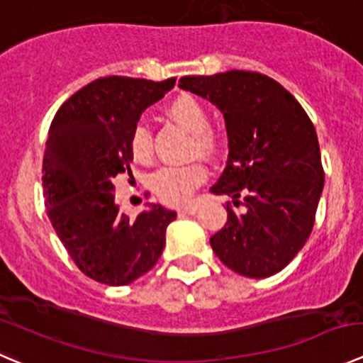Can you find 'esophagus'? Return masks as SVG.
<instances>
[{
  "mask_svg": "<svg viewBox=\"0 0 363 363\" xmlns=\"http://www.w3.org/2000/svg\"><path fill=\"white\" fill-rule=\"evenodd\" d=\"M197 210H199V206H197L196 203H189V204H183V206L180 208V213L194 215V213H197Z\"/></svg>",
  "mask_w": 363,
  "mask_h": 363,
  "instance_id": "1",
  "label": "esophagus"
}]
</instances>
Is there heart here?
I'll return each instance as SVG.
<instances>
[{
  "mask_svg": "<svg viewBox=\"0 0 363 363\" xmlns=\"http://www.w3.org/2000/svg\"><path fill=\"white\" fill-rule=\"evenodd\" d=\"M167 114L177 123L194 134L192 148L204 155H211L217 148V135L208 128V114L203 104L189 93L174 96L167 106ZM130 152L139 162L152 159L153 145L148 125L139 121L130 135ZM206 178L203 164H183V166H164L153 174L152 186L162 199L171 203H182L192 196L194 189Z\"/></svg>",
  "mask_w": 363,
  "mask_h": 363,
  "instance_id": "1",
  "label": "heart"
}]
</instances>
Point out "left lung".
<instances>
[{
	"label": "left lung",
	"instance_id": "8db88e82",
	"mask_svg": "<svg viewBox=\"0 0 363 363\" xmlns=\"http://www.w3.org/2000/svg\"><path fill=\"white\" fill-rule=\"evenodd\" d=\"M178 86L210 100L224 116L229 155L210 190L245 206L238 215L228 206L211 249L243 277L277 274L307 242L323 192L314 125L284 86L257 72L189 75Z\"/></svg>",
	"mask_w": 363,
	"mask_h": 363
}]
</instances>
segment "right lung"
Returning a JSON list of instances; mask_svg holds the SVG:
<instances>
[{"instance_id": "1", "label": "right lung", "mask_w": 363, "mask_h": 363, "mask_svg": "<svg viewBox=\"0 0 363 363\" xmlns=\"http://www.w3.org/2000/svg\"><path fill=\"white\" fill-rule=\"evenodd\" d=\"M174 82L100 77L74 93L49 128L42 169L49 218L79 270L102 284L127 286L152 270L177 218L160 204L130 218L113 194V178L130 173L132 130Z\"/></svg>"}]
</instances>
